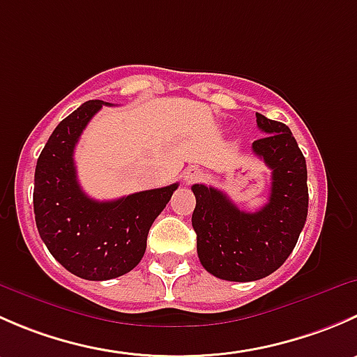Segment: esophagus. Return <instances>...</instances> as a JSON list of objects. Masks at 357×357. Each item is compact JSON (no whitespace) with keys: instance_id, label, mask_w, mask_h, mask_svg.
<instances>
[{"instance_id":"1","label":"esophagus","mask_w":357,"mask_h":357,"mask_svg":"<svg viewBox=\"0 0 357 357\" xmlns=\"http://www.w3.org/2000/svg\"><path fill=\"white\" fill-rule=\"evenodd\" d=\"M202 178V171L197 167H188L185 172H183V179H185L186 185H192V183L199 181Z\"/></svg>"}]
</instances>
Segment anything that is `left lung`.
Here are the masks:
<instances>
[{
    "label": "left lung",
    "mask_w": 357,
    "mask_h": 357,
    "mask_svg": "<svg viewBox=\"0 0 357 357\" xmlns=\"http://www.w3.org/2000/svg\"><path fill=\"white\" fill-rule=\"evenodd\" d=\"M264 132L252 150L271 169L269 202L257 212L240 211L226 193L193 185L192 225L205 269L228 282H255L275 273L294 250L307 219V167L283 122L255 114Z\"/></svg>",
    "instance_id": "obj_1"
}]
</instances>
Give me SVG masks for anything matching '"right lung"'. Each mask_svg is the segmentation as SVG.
<instances>
[{
	"label": "right lung",
	"mask_w": 357,
	"mask_h": 357,
	"mask_svg": "<svg viewBox=\"0 0 357 357\" xmlns=\"http://www.w3.org/2000/svg\"><path fill=\"white\" fill-rule=\"evenodd\" d=\"M103 105L89 100L55 128L36 164L34 215L50 254L79 278L102 282L126 275L142 261L146 236L178 183L98 202L82 192L74 149Z\"/></svg>",
	"instance_id": "add662e5"
}]
</instances>
